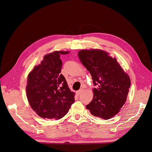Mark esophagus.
Masks as SVG:
<instances>
[{
  "label": "esophagus",
  "instance_id": "esophagus-1",
  "mask_svg": "<svg viewBox=\"0 0 152 152\" xmlns=\"http://www.w3.org/2000/svg\"><path fill=\"white\" fill-rule=\"evenodd\" d=\"M83 89H80V90H78V91H77V92H76V94H77V95H79L81 93H82V92H83Z\"/></svg>",
  "mask_w": 152,
  "mask_h": 152
}]
</instances>
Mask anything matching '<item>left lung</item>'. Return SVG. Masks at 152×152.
<instances>
[{"label": "left lung", "instance_id": "8db88e82", "mask_svg": "<svg viewBox=\"0 0 152 152\" xmlns=\"http://www.w3.org/2000/svg\"><path fill=\"white\" fill-rule=\"evenodd\" d=\"M79 60L90 72L94 86V98L86 105L91 115L109 119L119 112L126 101L130 79L115 58L101 50H80Z\"/></svg>", "mask_w": 152, "mask_h": 152}]
</instances>
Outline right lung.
<instances>
[{
    "instance_id": "obj_1",
    "label": "right lung",
    "mask_w": 152,
    "mask_h": 152,
    "mask_svg": "<svg viewBox=\"0 0 152 152\" xmlns=\"http://www.w3.org/2000/svg\"><path fill=\"white\" fill-rule=\"evenodd\" d=\"M68 51H53L46 55L39 66L28 77L26 94L31 108L40 117L60 119L75 101V94L69 90L65 77L61 73L60 54Z\"/></svg>"
}]
</instances>
